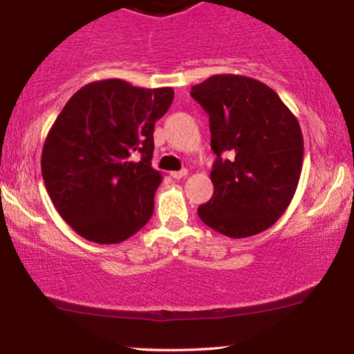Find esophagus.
Returning a JSON list of instances; mask_svg holds the SVG:
<instances>
[{"label":"esophagus","instance_id":"34e87169","mask_svg":"<svg viewBox=\"0 0 354 354\" xmlns=\"http://www.w3.org/2000/svg\"><path fill=\"white\" fill-rule=\"evenodd\" d=\"M174 180H181V178H185L186 174H188V169H180V171H171L169 173Z\"/></svg>","mask_w":354,"mask_h":354}]
</instances>
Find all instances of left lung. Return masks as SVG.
<instances>
[{
	"label": "left lung",
	"mask_w": 354,
	"mask_h": 354,
	"mask_svg": "<svg viewBox=\"0 0 354 354\" xmlns=\"http://www.w3.org/2000/svg\"><path fill=\"white\" fill-rule=\"evenodd\" d=\"M209 116L211 149L216 154L214 193L198 208L211 230L248 238L273 226L295 196L303 166L298 120L261 81L214 75L191 88ZM228 152L230 160L221 158Z\"/></svg>",
	"instance_id": "8db88e82"
}]
</instances>
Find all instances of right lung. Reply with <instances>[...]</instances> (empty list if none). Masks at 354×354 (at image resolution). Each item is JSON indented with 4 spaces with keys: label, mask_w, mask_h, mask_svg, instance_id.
<instances>
[{
    "label": "right lung",
    "mask_w": 354,
    "mask_h": 354,
    "mask_svg": "<svg viewBox=\"0 0 354 354\" xmlns=\"http://www.w3.org/2000/svg\"><path fill=\"white\" fill-rule=\"evenodd\" d=\"M173 98L171 88L103 80L64 104L44 141L41 173L59 216L80 236L115 245L149 221L161 183L151 168L154 123Z\"/></svg>",
    "instance_id": "1"
}]
</instances>
